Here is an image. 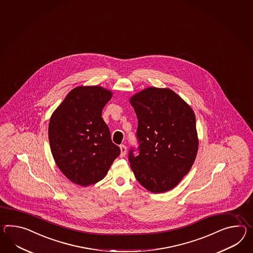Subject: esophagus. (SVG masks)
Returning <instances> with one entry per match:
<instances>
[{"label":"esophagus","mask_w":253,"mask_h":253,"mask_svg":"<svg viewBox=\"0 0 253 253\" xmlns=\"http://www.w3.org/2000/svg\"><path fill=\"white\" fill-rule=\"evenodd\" d=\"M120 149H121V156L124 157L126 155V153H127L126 146L124 144H122V145H120Z\"/></svg>","instance_id":"obj_1"}]
</instances>
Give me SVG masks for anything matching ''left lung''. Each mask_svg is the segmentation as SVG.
Wrapping results in <instances>:
<instances>
[{"label":"left lung","mask_w":253,"mask_h":253,"mask_svg":"<svg viewBox=\"0 0 253 253\" xmlns=\"http://www.w3.org/2000/svg\"><path fill=\"white\" fill-rule=\"evenodd\" d=\"M138 118L140 154L130 150L137 181L154 194L170 191L190 171L198 137L194 111L168 87L149 86L129 99Z\"/></svg>","instance_id":"left-lung-1"}]
</instances>
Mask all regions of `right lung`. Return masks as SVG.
<instances>
[{
  "label": "right lung",
  "mask_w": 253,
  "mask_h": 253,
  "mask_svg": "<svg viewBox=\"0 0 253 253\" xmlns=\"http://www.w3.org/2000/svg\"><path fill=\"white\" fill-rule=\"evenodd\" d=\"M111 97L112 90L103 86H76L51 115V153L56 167L76 185L87 186L102 180L121 154L101 118Z\"/></svg>",
  "instance_id": "right-lung-1"
}]
</instances>
